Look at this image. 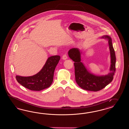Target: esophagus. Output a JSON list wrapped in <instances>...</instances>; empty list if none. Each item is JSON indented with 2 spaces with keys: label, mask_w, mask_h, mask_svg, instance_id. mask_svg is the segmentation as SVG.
<instances>
[{
  "label": "esophagus",
  "mask_w": 129,
  "mask_h": 129,
  "mask_svg": "<svg viewBox=\"0 0 129 129\" xmlns=\"http://www.w3.org/2000/svg\"><path fill=\"white\" fill-rule=\"evenodd\" d=\"M62 59H63V60H66V59H68V57H67V55L65 54L64 55H63Z\"/></svg>",
  "instance_id": "obj_1"
}]
</instances>
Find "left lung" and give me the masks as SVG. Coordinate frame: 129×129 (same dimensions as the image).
<instances>
[{"instance_id": "1", "label": "left lung", "mask_w": 129, "mask_h": 129, "mask_svg": "<svg viewBox=\"0 0 129 129\" xmlns=\"http://www.w3.org/2000/svg\"><path fill=\"white\" fill-rule=\"evenodd\" d=\"M108 41L109 48L111 65L110 72L105 75H96L90 72L81 62L82 51L78 48H72L68 52L70 59L74 61L75 79L77 84L84 90L98 91L101 90L112 81L115 72L116 57L112 39L108 35L102 36L100 38Z\"/></svg>"}]
</instances>
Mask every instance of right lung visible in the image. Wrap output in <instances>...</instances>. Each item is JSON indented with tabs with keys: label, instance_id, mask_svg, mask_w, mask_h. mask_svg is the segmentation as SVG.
Returning <instances> with one entry per match:
<instances>
[{
	"label": "right lung",
	"instance_id": "1",
	"mask_svg": "<svg viewBox=\"0 0 129 129\" xmlns=\"http://www.w3.org/2000/svg\"><path fill=\"white\" fill-rule=\"evenodd\" d=\"M60 58L59 55L49 57L42 70L33 76H16L17 82L25 88L33 91H41L50 87L53 82L55 69Z\"/></svg>",
	"mask_w": 129,
	"mask_h": 129
}]
</instances>
